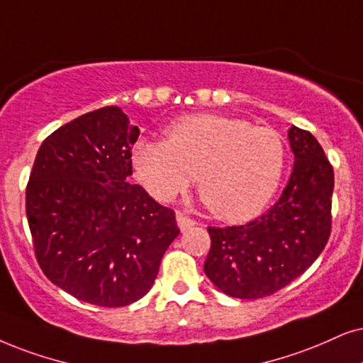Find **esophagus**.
<instances>
[{
	"instance_id": "34e87169",
	"label": "esophagus",
	"mask_w": 363,
	"mask_h": 363,
	"mask_svg": "<svg viewBox=\"0 0 363 363\" xmlns=\"http://www.w3.org/2000/svg\"><path fill=\"white\" fill-rule=\"evenodd\" d=\"M176 219H177V226L181 228V231H186V229H189L196 224L194 219H192L191 216H187L186 213H182V211H177Z\"/></svg>"
}]
</instances>
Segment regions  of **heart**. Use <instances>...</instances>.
Returning <instances> with one entry per match:
<instances>
[{"label": "heart", "instance_id": "b5f03b06", "mask_svg": "<svg viewBox=\"0 0 363 363\" xmlns=\"http://www.w3.org/2000/svg\"><path fill=\"white\" fill-rule=\"evenodd\" d=\"M278 132L242 118L196 113L167 127V139H140L132 150L135 179L159 201L197 191L224 221H246L277 194L286 169Z\"/></svg>", "mask_w": 363, "mask_h": 363}]
</instances>
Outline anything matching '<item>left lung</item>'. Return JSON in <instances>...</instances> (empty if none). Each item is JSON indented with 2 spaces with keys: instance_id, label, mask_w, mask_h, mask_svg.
I'll return each instance as SVG.
<instances>
[{
  "instance_id": "8db88e82",
  "label": "left lung",
  "mask_w": 363,
  "mask_h": 363,
  "mask_svg": "<svg viewBox=\"0 0 363 363\" xmlns=\"http://www.w3.org/2000/svg\"><path fill=\"white\" fill-rule=\"evenodd\" d=\"M295 166L278 203L242 226L208 228L204 273L229 296H269L305 273L332 233L333 167L308 130L293 125Z\"/></svg>"
}]
</instances>
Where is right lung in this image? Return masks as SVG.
Masks as SVG:
<instances>
[{"mask_svg": "<svg viewBox=\"0 0 363 363\" xmlns=\"http://www.w3.org/2000/svg\"><path fill=\"white\" fill-rule=\"evenodd\" d=\"M137 137L118 107L84 113L43 140L26 186L41 272L105 308L140 300L179 235L174 211L128 184Z\"/></svg>", "mask_w": 363, "mask_h": 363, "instance_id": "right-lung-1", "label": "right lung"}]
</instances>
